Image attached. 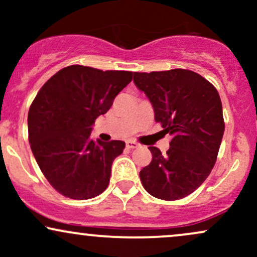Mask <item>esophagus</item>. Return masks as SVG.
Here are the masks:
<instances>
[{"label":"esophagus","instance_id":"1","mask_svg":"<svg viewBox=\"0 0 257 257\" xmlns=\"http://www.w3.org/2000/svg\"><path fill=\"white\" fill-rule=\"evenodd\" d=\"M125 146H126V149L133 150V149H137V147L139 146V144L135 143V141H126Z\"/></svg>","mask_w":257,"mask_h":257}]
</instances>
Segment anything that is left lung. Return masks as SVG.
Instances as JSON below:
<instances>
[{"mask_svg":"<svg viewBox=\"0 0 257 257\" xmlns=\"http://www.w3.org/2000/svg\"><path fill=\"white\" fill-rule=\"evenodd\" d=\"M134 83L152 104L156 122L172 135L167 155L149 147L152 161L141 169V184L156 198H184L205 181L216 162L225 132L219 93L184 69L134 72Z\"/></svg>","mask_w":257,"mask_h":257,"instance_id":"1","label":"left lung"}]
</instances>
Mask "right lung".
<instances>
[{
	"instance_id": "obj_1",
	"label": "right lung",
	"mask_w": 257,
	"mask_h": 257,
	"mask_svg": "<svg viewBox=\"0 0 257 257\" xmlns=\"http://www.w3.org/2000/svg\"><path fill=\"white\" fill-rule=\"evenodd\" d=\"M132 78L131 71L71 65L52 76L32 101L29 143L41 172L63 196L89 199L108 186L112 162L125 144L94 141L90 133Z\"/></svg>"
}]
</instances>
